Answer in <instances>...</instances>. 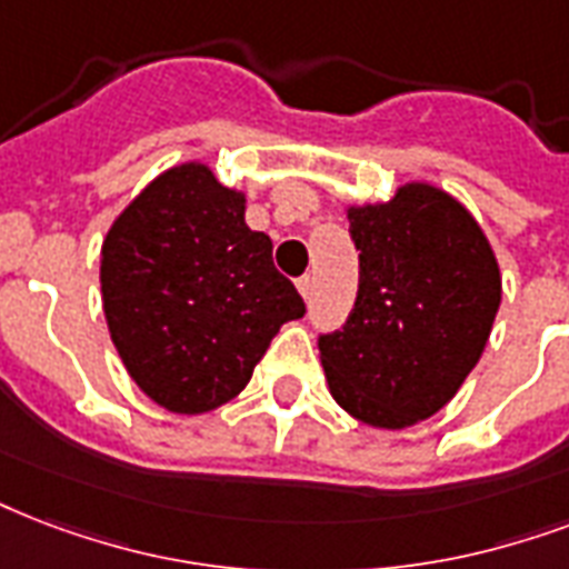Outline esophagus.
<instances>
[{"mask_svg": "<svg viewBox=\"0 0 569 569\" xmlns=\"http://www.w3.org/2000/svg\"><path fill=\"white\" fill-rule=\"evenodd\" d=\"M298 292H301L303 298L310 301V295H313V277H310V274L298 277Z\"/></svg>", "mask_w": 569, "mask_h": 569, "instance_id": "obj_1", "label": "esophagus"}]
</instances>
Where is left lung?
Segmentation results:
<instances>
[{
	"label": "left lung",
	"mask_w": 569,
	"mask_h": 569,
	"mask_svg": "<svg viewBox=\"0 0 569 569\" xmlns=\"http://www.w3.org/2000/svg\"><path fill=\"white\" fill-rule=\"evenodd\" d=\"M361 277L340 331L319 337L331 397L352 418L406 429L445 409L480 355L501 303L483 229L432 184L349 208Z\"/></svg>",
	"instance_id": "1"
}]
</instances>
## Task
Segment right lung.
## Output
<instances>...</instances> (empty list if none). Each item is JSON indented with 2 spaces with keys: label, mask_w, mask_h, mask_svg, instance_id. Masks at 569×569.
<instances>
[{
  "label": "right lung",
  "mask_w": 569,
  "mask_h": 569,
  "mask_svg": "<svg viewBox=\"0 0 569 569\" xmlns=\"http://www.w3.org/2000/svg\"><path fill=\"white\" fill-rule=\"evenodd\" d=\"M101 298L130 379L176 415L238 397L280 325L307 313L271 238L244 223V193L197 160L167 169L116 217Z\"/></svg>",
  "instance_id": "add662e5"
}]
</instances>
